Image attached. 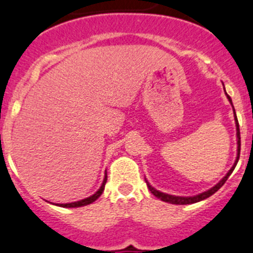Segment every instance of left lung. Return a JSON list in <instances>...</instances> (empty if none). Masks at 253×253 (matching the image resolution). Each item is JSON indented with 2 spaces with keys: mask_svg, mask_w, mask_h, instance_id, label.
<instances>
[{
  "mask_svg": "<svg viewBox=\"0 0 253 253\" xmlns=\"http://www.w3.org/2000/svg\"><path fill=\"white\" fill-rule=\"evenodd\" d=\"M226 96H228L229 101L231 103L230 96H229L228 94H226ZM231 105H233V104H231ZM233 110H234V107H233ZM234 116H235V110H234ZM235 125H237V139H238V156H237V159H235V162H234V165H233V167L229 169V172L226 173L224 179H222L220 182H217V184H216L213 188H211L210 190H207V192L201 193V194H198V195H194V197H176V195H169V194H166V193L158 192L157 189L153 188L149 182L146 181V184H148V188H149L150 193H152L153 195H156L157 198H159L161 201H163V202L172 203V205H192V203H197V202H199V201H203V199L209 198V197H211L212 194H215L218 189L224 185L225 181L228 180V177L230 176V173L233 172V169H235L237 163H238L239 154H241V132H239V125H238V120H237V116H235Z\"/></svg>",
  "mask_w": 253,
  "mask_h": 253,
  "instance_id": "obj_1",
  "label": "left lung"
}]
</instances>
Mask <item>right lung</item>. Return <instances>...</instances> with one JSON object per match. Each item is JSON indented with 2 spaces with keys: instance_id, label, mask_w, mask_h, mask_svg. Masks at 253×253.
Returning <instances> with one entry per match:
<instances>
[{
  "instance_id": "add662e5",
  "label": "right lung",
  "mask_w": 253,
  "mask_h": 253,
  "mask_svg": "<svg viewBox=\"0 0 253 253\" xmlns=\"http://www.w3.org/2000/svg\"><path fill=\"white\" fill-rule=\"evenodd\" d=\"M105 182H107V175H105V177H104V181L103 184H101L100 189L97 190L95 194H92L91 197H88V198H84L82 199V201H78V202H73V203H61V205H58V206H61V207H67V209H73V207H82V206H87L90 205V203L95 202L99 197L101 195V193L104 192V188H105Z\"/></svg>"
}]
</instances>
